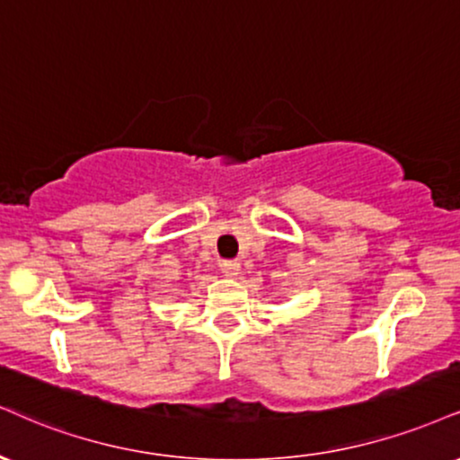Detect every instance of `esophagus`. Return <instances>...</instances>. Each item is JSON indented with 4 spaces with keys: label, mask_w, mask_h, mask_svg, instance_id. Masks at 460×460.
Wrapping results in <instances>:
<instances>
[{
    "label": "esophagus",
    "mask_w": 460,
    "mask_h": 460,
    "mask_svg": "<svg viewBox=\"0 0 460 460\" xmlns=\"http://www.w3.org/2000/svg\"><path fill=\"white\" fill-rule=\"evenodd\" d=\"M220 270H223V274L226 279H235L237 274H240V263L237 261H223L220 263Z\"/></svg>",
    "instance_id": "34e87169"
}]
</instances>
